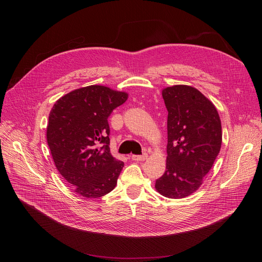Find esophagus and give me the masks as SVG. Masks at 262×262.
<instances>
[{
    "label": "esophagus",
    "mask_w": 262,
    "mask_h": 262,
    "mask_svg": "<svg viewBox=\"0 0 262 262\" xmlns=\"http://www.w3.org/2000/svg\"><path fill=\"white\" fill-rule=\"evenodd\" d=\"M146 159H147V154H143L141 156H136V155L132 156V160L133 161H144Z\"/></svg>",
    "instance_id": "obj_1"
}]
</instances>
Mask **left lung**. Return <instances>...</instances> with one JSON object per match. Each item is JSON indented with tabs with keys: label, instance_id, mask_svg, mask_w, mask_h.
I'll return each instance as SVG.
<instances>
[{
	"label": "left lung",
	"instance_id": "left-lung-1",
	"mask_svg": "<svg viewBox=\"0 0 262 262\" xmlns=\"http://www.w3.org/2000/svg\"><path fill=\"white\" fill-rule=\"evenodd\" d=\"M163 98L168 110V156L156 189L167 198L180 199L196 192L211 169L222 145L221 120L212 102L194 87H168Z\"/></svg>",
	"mask_w": 262,
	"mask_h": 262
}]
</instances>
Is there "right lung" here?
<instances>
[{
	"instance_id": "obj_1",
	"label": "right lung",
	"mask_w": 262,
	"mask_h": 262,
	"mask_svg": "<svg viewBox=\"0 0 262 262\" xmlns=\"http://www.w3.org/2000/svg\"><path fill=\"white\" fill-rule=\"evenodd\" d=\"M127 94L104 86L80 88L54 104L47 128L55 165L74 192L98 198L117 184L124 163L110 152L108 116Z\"/></svg>"
}]
</instances>
